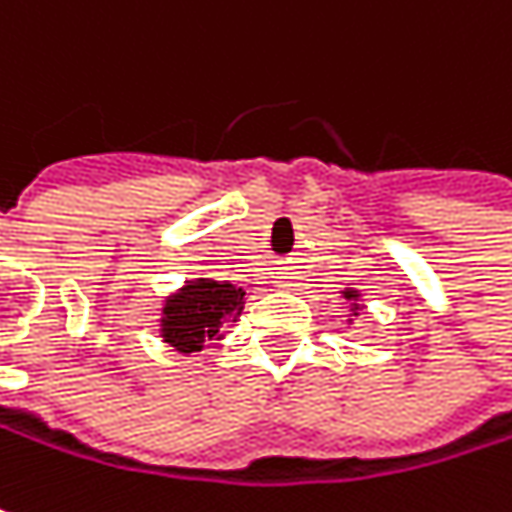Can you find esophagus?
Here are the masks:
<instances>
[{
    "label": "esophagus",
    "instance_id": "34e87169",
    "mask_svg": "<svg viewBox=\"0 0 512 512\" xmlns=\"http://www.w3.org/2000/svg\"><path fill=\"white\" fill-rule=\"evenodd\" d=\"M274 279H276V285H279V288H285V291H291V288L297 285V279H300V276H297V271H291V268H285V271H279V274H276Z\"/></svg>",
    "mask_w": 512,
    "mask_h": 512
}]
</instances>
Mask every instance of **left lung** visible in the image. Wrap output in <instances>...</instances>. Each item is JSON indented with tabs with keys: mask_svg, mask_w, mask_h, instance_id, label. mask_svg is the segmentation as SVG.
Returning <instances> with one entry per match:
<instances>
[{
	"mask_svg": "<svg viewBox=\"0 0 512 512\" xmlns=\"http://www.w3.org/2000/svg\"><path fill=\"white\" fill-rule=\"evenodd\" d=\"M341 297L349 303V314H347V329H352L355 326V320L361 317V311H364V300H361V291L358 288H344L341 291Z\"/></svg>",
	"mask_w": 512,
	"mask_h": 512,
	"instance_id": "obj_1",
	"label": "left lung"
}]
</instances>
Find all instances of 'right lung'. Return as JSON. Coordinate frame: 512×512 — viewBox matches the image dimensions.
Masks as SVG:
<instances>
[{
    "label": "right lung",
    "mask_w": 512,
    "mask_h": 512,
    "mask_svg": "<svg viewBox=\"0 0 512 512\" xmlns=\"http://www.w3.org/2000/svg\"><path fill=\"white\" fill-rule=\"evenodd\" d=\"M247 291L227 279H186L160 306L157 335L180 355L203 352L209 341L224 338V326H236Z\"/></svg>",
    "instance_id": "right-lung-1"
}]
</instances>
